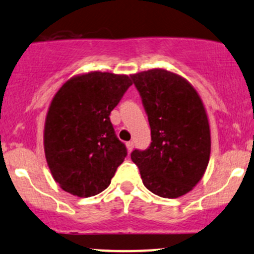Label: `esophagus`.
Returning <instances> with one entry per match:
<instances>
[{"mask_svg": "<svg viewBox=\"0 0 254 254\" xmlns=\"http://www.w3.org/2000/svg\"><path fill=\"white\" fill-rule=\"evenodd\" d=\"M126 146H127V150L130 153V151L133 150V146H134V144H133V142H127Z\"/></svg>", "mask_w": 254, "mask_h": 254, "instance_id": "1", "label": "esophagus"}]
</instances>
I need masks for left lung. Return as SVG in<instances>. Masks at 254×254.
Segmentation results:
<instances>
[{
	"instance_id": "1",
	"label": "left lung",
	"mask_w": 254,
	"mask_h": 254,
	"mask_svg": "<svg viewBox=\"0 0 254 254\" xmlns=\"http://www.w3.org/2000/svg\"><path fill=\"white\" fill-rule=\"evenodd\" d=\"M151 132L145 150L130 159L154 194L177 198L190 192L204 175L210 155V129L195 89L180 75L150 69L130 75Z\"/></svg>"
}]
</instances>
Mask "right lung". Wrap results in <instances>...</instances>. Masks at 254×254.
<instances>
[{
    "mask_svg": "<svg viewBox=\"0 0 254 254\" xmlns=\"http://www.w3.org/2000/svg\"><path fill=\"white\" fill-rule=\"evenodd\" d=\"M130 85L128 75L91 72L69 79L52 99L44 146L50 171L62 190L91 197L109 187L127 156L110 114Z\"/></svg>",
    "mask_w": 254,
    "mask_h": 254,
    "instance_id": "right-lung-1",
    "label": "right lung"
}]
</instances>
